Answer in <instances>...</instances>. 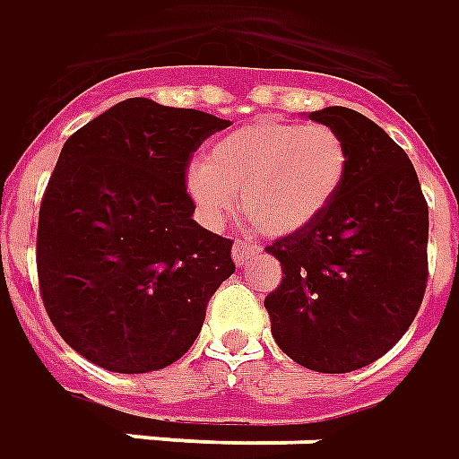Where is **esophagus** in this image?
<instances>
[{
  "instance_id": "1",
  "label": "esophagus",
  "mask_w": 459,
  "mask_h": 459,
  "mask_svg": "<svg viewBox=\"0 0 459 459\" xmlns=\"http://www.w3.org/2000/svg\"><path fill=\"white\" fill-rule=\"evenodd\" d=\"M232 256H235V262L239 266L249 264L255 256H259V247L255 242H249V239H237L235 247H232Z\"/></svg>"
}]
</instances>
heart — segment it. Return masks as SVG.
<instances>
[{
    "label": "heart",
    "instance_id": "obj_1",
    "mask_svg": "<svg viewBox=\"0 0 459 459\" xmlns=\"http://www.w3.org/2000/svg\"><path fill=\"white\" fill-rule=\"evenodd\" d=\"M351 170L343 135L328 126L259 118L214 143L187 170L204 222L220 224L242 195L247 214L272 237L294 235L326 212Z\"/></svg>",
    "mask_w": 459,
    "mask_h": 459
}]
</instances>
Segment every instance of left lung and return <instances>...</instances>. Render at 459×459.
<instances>
[{
    "label": "left lung",
    "instance_id": "obj_1",
    "mask_svg": "<svg viewBox=\"0 0 459 459\" xmlns=\"http://www.w3.org/2000/svg\"><path fill=\"white\" fill-rule=\"evenodd\" d=\"M308 118L349 143L346 183L316 222L276 239L281 284L266 294L276 346L304 368L351 373L401 341L428 284V203L398 143L359 110Z\"/></svg>",
    "mask_w": 459,
    "mask_h": 459
}]
</instances>
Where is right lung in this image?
<instances>
[{
  "mask_svg": "<svg viewBox=\"0 0 459 459\" xmlns=\"http://www.w3.org/2000/svg\"><path fill=\"white\" fill-rule=\"evenodd\" d=\"M230 120L128 99L74 133L39 210L37 272L61 339L113 373L183 359L235 274L232 239L193 220V152Z\"/></svg>",
  "mask_w": 459,
  "mask_h": 459,
  "instance_id": "1",
  "label": "right lung"
}]
</instances>
